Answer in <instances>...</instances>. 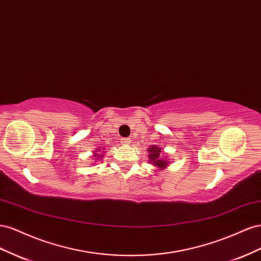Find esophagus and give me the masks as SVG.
I'll list each match as a JSON object with an SVG mask.
<instances>
[{
  "instance_id": "34e87169",
  "label": "esophagus",
  "mask_w": 261,
  "mask_h": 261,
  "mask_svg": "<svg viewBox=\"0 0 261 261\" xmlns=\"http://www.w3.org/2000/svg\"><path fill=\"white\" fill-rule=\"evenodd\" d=\"M129 142H130V140H129V139H122V143L126 144V143H129Z\"/></svg>"
}]
</instances>
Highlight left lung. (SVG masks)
Masks as SVG:
<instances>
[{"label":"left lung","instance_id":"obj_1","mask_svg":"<svg viewBox=\"0 0 261 261\" xmlns=\"http://www.w3.org/2000/svg\"><path fill=\"white\" fill-rule=\"evenodd\" d=\"M147 151L151 153L150 159L153 162L154 165H156L159 168H165V166L167 165V161H165L164 159H161V158H163V156H161V150L158 146L153 145L151 147H148Z\"/></svg>","mask_w":261,"mask_h":261}]
</instances>
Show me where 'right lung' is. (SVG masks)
Masks as SVG:
<instances>
[{"label": "right lung", "mask_w": 261, "mask_h": 261, "mask_svg": "<svg viewBox=\"0 0 261 261\" xmlns=\"http://www.w3.org/2000/svg\"><path fill=\"white\" fill-rule=\"evenodd\" d=\"M97 155H98V154H96V156H97ZM98 158H99V156H98Z\"/></svg>", "instance_id": "1"}]
</instances>
